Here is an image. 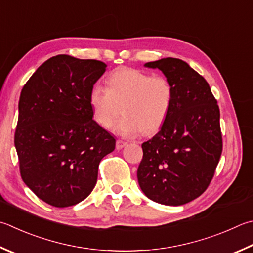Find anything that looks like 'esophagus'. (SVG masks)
Instances as JSON below:
<instances>
[{
    "instance_id": "obj_1",
    "label": "esophagus",
    "mask_w": 253,
    "mask_h": 253,
    "mask_svg": "<svg viewBox=\"0 0 253 253\" xmlns=\"http://www.w3.org/2000/svg\"><path fill=\"white\" fill-rule=\"evenodd\" d=\"M126 145H127V141H125V140L118 139V140L116 141V148H117V149H122V148H124V147H125Z\"/></svg>"
}]
</instances>
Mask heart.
I'll return each mask as SVG.
<instances>
[{"label":"heart","mask_w":253,"mask_h":253,"mask_svg":"<svg viewBox=\"0 0 253 253\" xmlns=\"http://www.w3.org/2000/svg\"><path fill=\"white\" fill-rule=\"evenodd\" d=\"M108 88L100 84L89 93V106L95 122L112 127L123 104L124 117L115 130L124 136L150 135L166 122L173 103V87L164 76H150L135 68L119 67L108 76Z\"/></svg>","instance_id":"b5f03b06"}]
</instances>
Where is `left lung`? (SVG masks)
Wrapping results in <instances>:
<instances>
[{
  "label": "left lung",
  "instance_id": "8db88e82",
  "mask_svg": "<svg viewBox=\"0 0 253 253\" xmlns=\"http://www.w3.org/2000/svg\"><path fill=\"white\" fill-rule=\"evenodd\" d=\"M173 87L170 114L160 130L141 145L137 178L142 192L155 203L181 206L204 194L222 151L220 112L210 86L179 58L148 62Z\"/></svg>",
  "mask_w": 253,
  "mask_h": 253
}]
</instances>
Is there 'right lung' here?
<instances>
[{
  "instance_id": "1",
  "label": "right lung",
  "mask_w": 253,
  "mask_h": 253,
  "mask_svg": "<svg viewBox=\"0 0 253 253\" xmlns=\"http://www.w3.org/2000/svg\"><path fill=\"white\" fill-rule=\"evenodd\" d=\"M106 64L56 55L23 87L14 144L23 181L45 203L64 208L94 189L100 160L116 140L93 119L90 89Z\"/></svg>"
}]
</instances>
